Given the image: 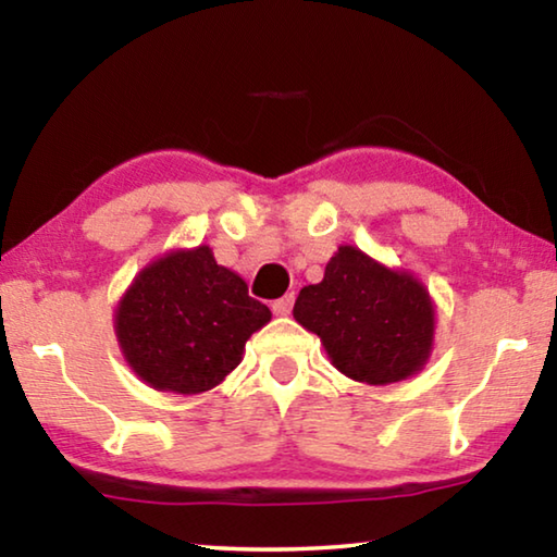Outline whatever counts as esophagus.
Instances as JSON below:
<instances>
[{
	"mask_svg": "<svg viewBox=\"0 0 557 557\" xmlns=\"http://www.w3.org/2000/svg\"><path fill=\"white\" fill-rule=\"evenodd\" d=\"M292 305H295V292H289V295L272 301V312L277 317H287L292 312Z\"/></svg>",
	"mask_w": 557,
	"mask_h": 557,
	"instance_id": "esophagus-1",
	"label": "esophagus"
}]
</instances>
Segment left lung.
<instances>
[{"instance_id":"obj_1","label":"left lung","mask_w":557,"mask_h":557,"mask_svg":"<svg viewBox=\"0 0 557 557\" xmlns=\"http://www.w3.org/2000/svg\"><path fill=\"white\" fill-rule=\"evenodd\" d=\"M348 379L385 385L422 369L432 348L435 309L425 287L405 272L344 245L319 285L299 289L292 309Z\"/></svg>"}]
</instances>
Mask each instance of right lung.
Instances as JSON below:
<instances>
[{"label":"right lung","instance_id":"add662e5","mask_svg":"<svg viewBox=\"0 0 557 557\" xmlns=\"http://www.w3.org/2000/svg\"><path fill=\"white\" fill-rule=\"evenodd\" d=\"M270 309L201 245L139 272L117 307V338L139 379L182 395L219 385Z\"/></svg>","mask_w":557,"mask_h":557}]
</instances>
